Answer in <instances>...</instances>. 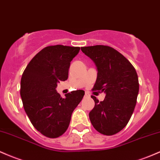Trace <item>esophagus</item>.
<instances>
[{"label":"esophagus","instance_id":"34e87169","mask_svg":"<svg viewBox=\"0 0 160 160\" xmlns=\"http://www.w3.org/2000/svg\"><path fill=\"white\" fill-rule=\"evenodd\" d=\"M84 97H89V94L88 93V92H86L85 93V96H84Z\"/></svg>","mask_w":160,"mask_h":160}]
</instances>
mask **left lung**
Masks as SVG:
<instances>
[{
  "instance_id": "8db88e82",
  "label": "left lung",
  "mask_w": 160,
  "mask_h": 160,
  "mask_svg": "<svg viewBox=\"0 0 160 160\" xmlns=\"http://www.w3.org/2000/svg\"><path fill=\"white\" fill-rule=\"evenodd\" d=\"M81 51L97 68L92 90L106 94L102 102L91 96L95 106L89 114L90 122L100 134H117L127 125L136 106L139 92L136 70L124 55L110 46L82 47Z\"/></svg>"
}]
</instances>
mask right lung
I'll return each mask as SVG.
<instances>
[{
	"instance_id": "right-lung-1",
	"label": "right lung",
	"mask_w": 160,
	"mask_h": 160,
	"mask_svg": "<svg viewBox=\"0 0 160 160\" xmlns=\"http://www.w3.org/2000/svg\"><path fill=\"white\" fill-rule=\"evenodd\" d=\"M80 49L61 45L45 47L22 73L20 96L24 110L33 127L47 138H58L65 132L85 93L78 89L62 98L55 89L58 83L68 80L71 61Z\"/></svg>"
}]
</instances>
